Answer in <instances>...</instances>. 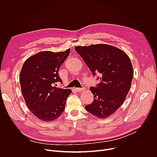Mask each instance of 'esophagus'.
Wrapping results in <instances>:
<instances>
[{
	"label": "esophagus",
	"mask_w": 157,
	"mask_h": 157,
	"mask_svg": "<svg viewBox=\"0 0 157 157\" xmlns=\"http://www.w3.org/2000/svg\"><path fill=\"white\" fill-rule=\"evenodd\" d=\"M75 89H76V91H78V92H80V91H82L85 90V88H84V87H82V88L76 87V88H75Z\"/></svg>",
	"instance_id": "34e87169"
}]
</instances>
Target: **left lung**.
I'll return each instance as SVG.
<instances>
[{
  "label": "left lung",
  "instance_id": "8db88e82",
  "mask_svg": "<svg viewBox=\"0 0 157 157\" xmlns=\"http://www.w3.org/2000/svg\"><path fill=\"white\" fill-rule=\"evenodd\" d=\"M75 49L93 76L100 74V82L89 88L94 101L85 109L99 119L107 118L122 105L130 90L133 76L130 59L122 50L107 44Z\"/></svg>",
  "mask_w": 157,
  "mask_h": 157
}]
</instances>
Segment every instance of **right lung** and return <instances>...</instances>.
<instances>
[{
	"label": "right lung",
	"instance_id": "obj_1",
	"mask_svg": "<svg viewBox=\"0 0 157 157\" xmlns=\"http://www.w3.org/2000/svg\"><path fill=\"white\" fill-rule=\"evenodd\" d=\"M70 48L63 52L45 51L29 58L20 75L21 93L27 106L37 118L50 122L63 113L70 89L57 88L62 82L58 75L61 64L68 58Z\"/></svg>",
	"mask_w": 157,
	"mask_h": 157
}]
</instances>
